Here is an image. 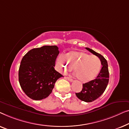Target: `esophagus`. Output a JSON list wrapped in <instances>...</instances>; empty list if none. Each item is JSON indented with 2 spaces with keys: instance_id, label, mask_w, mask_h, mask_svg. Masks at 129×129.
Listing matches in <instances>:
<instances>
[{
  "instance_id": "34e87169",
  "label": "esophagus",
  "mask_w": 129,
  "mask_h": 129,
  "mask_svg": "<svg viewBox=\"0 0 129 129\" xmlns=\"http://www.w3.org/2000/svg\"><path fill=\"white\" fill-rule=\"evenodd\" d=\"M67 79H68L69 81H70V82H72V81H73V79H72V78H70V77H67Z\"/></svg>"
}]
</instances>
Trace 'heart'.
I'll return each mask as SVG.
<instances>
[{
    "label": "heart",
    "mask_w": 129,
    "mask_h": 129,
    "mask_svg": "<svg viewBox=\"0 0 129 129\" xmlns=\"http://www.w3.org/2000/svg\"><path fill=\"white\" fill-rule=\"evenodd\" d=\"M57 60V66L64 72L74 71L81 82H87L93 80L100 72L102 64L98 57L83 51H71Z\"/></svg>",
    "instance_id": "obj_1"
}]
</instances>
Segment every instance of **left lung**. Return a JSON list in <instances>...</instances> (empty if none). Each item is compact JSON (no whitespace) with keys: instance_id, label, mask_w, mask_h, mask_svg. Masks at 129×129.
Here are the masks:
<instances>
[{"instance_id":"1","label":"left lung","mask_w":129,"mask_h":129,"mask_svg":"<svg viewBox=\"0 0 129 129\" xmlns=\"http://www.w3.org/2000/svg\"><path fill=\"white\" fill-rule=\"evenodd\" d=\"M85 48L99 58L102 65L100 72L96 79L83 83V88L81 91L75 93L78 98L80 100L86 102H91L100 97L105 92L109 82V73L108 65L106 59L100 54L95 52L92 49L87 47Z\"/></svg>"}]
</instances>
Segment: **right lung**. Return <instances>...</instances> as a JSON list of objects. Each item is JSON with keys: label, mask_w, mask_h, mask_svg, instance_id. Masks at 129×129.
I'll list each match as a JSON object with an SVG mask.
<instances>
[{"label": "right lung", "mask_w": 129, "mask_h": 129, "mask_svg": "<svg viewBox=\"0 0 129 129\" xmlns=\"http://www.w3.org/2000/svg\"><path fill=\"white\" fill-rule=\"evenodd\" d=\"M56 46L33 48L25 54L19 70L21 89L30 98L39 101L52 92L55 83L62 75L54 69L59 54Z\"/></svg>", "instance_id": "add662e5"}]
</instances>
